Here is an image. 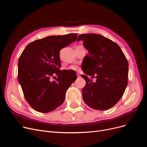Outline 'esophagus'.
<instances>
[{
  "label": "esophagus",
  "instance_id": "1",
  "mask_svg": "<svg viewBox=\"0 0 147 147\" xmlns=\"http://www.w3.org/2000/svg\"><path fill=\"white\" fill-rule=\"evenodd\" d=\"M77 76H78V78H80V74L79 73H77Z\"/></svg>",
  "mask_w": 147,
  "mask_h": 147
}]
</instances>
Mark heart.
<instances>
[{"label": "heart", "mask_w": 147, "mask_h": 147, "mask_svg": "<svg viewBox=\"0 0 147 147\" xmlns=\"http://www.w3.org/2000/svg\"><path fill=\"white\" fill-rule=\"evenodd\" d=\"M69 69H71V70H74V71H78V70L79 69V67L78 65H72V66L70 67L69 68Z\"/></svg>", "instance_id": "obj_1"}]
</instances>
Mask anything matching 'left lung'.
Masks as SVG:
<instances>
[{
  "label": "left lung",
  "instance_id": "obj_1",
  "mask_svg": "<svg viewBox=\"0 0 147 147\" xmlns=\"http://www.w3.org/2000/svg\"><path fill=\"white\" fill-rule=\"evenodd\" d=\"M83 41L88 51L82 78L86 81L82 89L85 103L95 110L109 109L123 97L127 85L129 63L118 44L96 34H81L77 41ZM97 79L91 81L89 75Z\"/></svg>",
  "mask_w": 147,
  "mask_h": 147
}]
</instances>
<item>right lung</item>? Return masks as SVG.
<instances>
[{"label":"right lung","mask_w":147,"mask_h":147,"mask_svg":"<svg viewBox=\"0 0 147 147\" xmlns=\"http://www.w3.org/2000/svg\"><path fill=\"white\" fill-rule=\"evenodd\" d=\"M77 37L76 34L49 36L29 44L23 50L18 62V80L34 110L50 112L64 101L67 89L77 76L59 69V52ZM55 75L58 79L51 80Z\"/></svg>","instance_id":"1"}]
</instances>
